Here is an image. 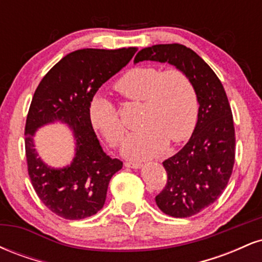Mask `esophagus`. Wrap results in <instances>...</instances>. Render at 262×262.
Returning a JSON list of instances; mask_svg holds the SVG:
<instances>
[{
  "instance_id": "obj_1",
  "label": "esophagus",
  "mask_w": 262,
  "mask_h": 262,
  "mask_svg": "<svg viewBox=\"0 0 262 262\" xmlns=\"http://www.w3.org/2000/svg\"><path fill=\"white\" fill-rule=\"evenodd\" d=\"M125 167H130V169H139L141 167V164L139 162H130V161H125L124 162Z\"/></svg>"
}]
</instances>
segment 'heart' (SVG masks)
Wrapping results in <instances>:
<instances>
[{"label": "heart", "instance_id": "b5f03b06", "mask_svg": "<svg viewBox=\"0 0 262 262\" xmlns=\"http://www.w3.org/2000/svg\"><path fill=\"white\" fill-rule=\"evenodd\" d=\"M114 90L130 101L144 102L139 130L128 134L122 146L123 155L145 160L159 155L169 140H187L197 125L200 101L192 80L179 69L162 71L154 66H138L114 83ZM93 128L117 145L124 134L116 107L100 95L93 96L89 106Z\"/></svg>", "mask_w": 262, "mask_h": 262}]
</instances>
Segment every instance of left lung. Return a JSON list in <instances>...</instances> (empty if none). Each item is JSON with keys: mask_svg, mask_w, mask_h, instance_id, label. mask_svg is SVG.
<instances>
[{"mask_svg": "<svg viewBox=\"0 0 262 262\" xmlns=\"http://www.w3.org/2000/svg\"><path fill=\"white\" fill-rule=\"evenodd\" d=\"M169 62L187 74L200 101L197 125L188 143L162 162L167 173L165 188L155 202L165 214L187 218L218 200L227 187L235 161V129L227 93L214 71L182 44L144 48L134 62Z\"/></svg>", "mask_w": 262, "mask_h": 262, "instance_id": "obj_1", "label": "left lung"}]
</instances>
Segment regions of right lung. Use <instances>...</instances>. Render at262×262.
I'll return each instance as SVG.
<instances>
[{
    "instance_id": "add662e5",
    "label": "right lung",
    "mask_w": 262,
    "mask_h": 262,
    "mask_svg": "<svg viewBox=\"0 0 262 262\" xmlns=\"http://www.w3.org/2000/svg\"><path fill=\"white\" fill-rule=\"evenodd\" d=\"M137 48L80 49L64 56L40 81L26 121V156L34 191L59 217L76 221L103 207L110 180L123 162L103 151L90 121L89 106L98 89L130 61ZM60 120L73 129V162L53 169L41 161L32 137L41 125Z\"/></svg>"
}]
</instances>
